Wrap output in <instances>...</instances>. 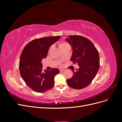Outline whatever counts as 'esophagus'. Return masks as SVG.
I'll return each mask as SVG.
<instances>
[{"label": "esophagus", "instance_id": "1", "mask_svg": "<svg viewBox=\"0 0 122 122\" xmlns=\"http://www.w3.org/2000/svg\"><path fill=\"white\" fill-rule=\"evenodd\" d=\"M60 72H64V71H65V70H64V69H60Z\"/></svg>", "mask_w": 122, "mask_h": 122}]
</instances>
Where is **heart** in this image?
I'll list each match as a JSON object with an SVG mask.
<instances>
[{
	"label": "heart",
	"instance_id": "b5f03b06",
	"mask_svg": "<svg viewBox=\"0 0 122 122\" xmlns=\"http://www.w3.org/2000/svg\"><path fill=\"white\" fill-rule=\"evenodd\" d=\"M58 46H59V47H60V48L61 49V50L62 49L66 48H68V47L71 48L70 44L68 42H65V41H62V42H60L58 44ZM52 48H53L52 46H50V48H49V51H50L51 50H52Z\"/></svg>",
	"mask_w": 122,
	"mask_h": 122
}]
</instances>
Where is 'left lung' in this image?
Returning <instances> with one entry per match:
<instances>
[{"mask_svg": "<svg viewBox=\"0 0 122 122\" xmlns=\"http://www.w3.org/2000/svg\"><path fill=\"white\" fill-rule=\"evenodd\" d=\"M66 40L72 47L71 61L79 66L73 72L71 78L67 79L68 86L80 90L89 85L96 75L100 67L98 51L91 41L84 36L73 35L68 36Z\"/></svg>", "mask_w": 122, "mask_h": 122, "instance_id": "8db88e82", "label": "left lung"}]
</instances>
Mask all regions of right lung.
<instances>
[{
	"mask_svg": "<svg viewBox=\"0 0 122 122\" xmlns=\"http://www.w3.org/2000/svg\"><path fill=\"white\" fill-rule=\"evenodd\" d=\"M60 38L55 36L35 39L22 51L19 65L20 75L26 84L36 92L44 93L54 86V77L60 73V70L51 68L44 72L42 61L47 57L49 47Z\"/></svg>",
	"mask_w": 122,
	"mask_h": 122,
	"instance_id": "obj_1",
	"label": "right lung"
}]
</instances>
